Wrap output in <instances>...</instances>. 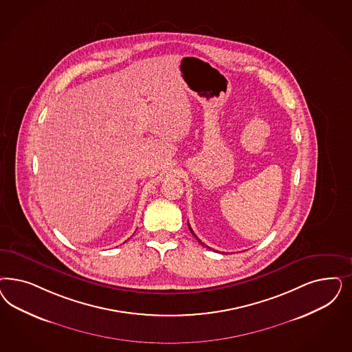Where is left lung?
I'll use <instances>...</instances> for the list:
<instances>
[{"mask_svg": "<svg viewBox=\"0 0 352 352\" xmlns=\"http://www.w3.org/2000/svg\"><path fill=\"white\" fill-rule=\"evenodd\" d=\"M188 226H189V224H188ZM189 229H190V232H192V234H193L194 237H195V239H198V242H199V243H201V245H204V242H202V241H201V239H198V237H197V236H195V233H194L193 229H192V228H190V226H189ZM206 248H208V246H206ZM208 249H210V248H208Z\"/></svg>", "mask_w": 352, "mask_h": 352, "instance_id": "left-lung-1", "label": "left lung"}]
</instances>
